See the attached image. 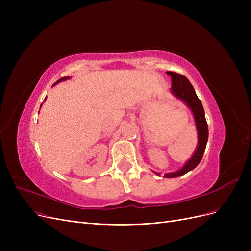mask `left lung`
<instances>
[{"label": "left lung", "instance_id": "obj_1", "mask_svg": "<svg viewBox=\"0 0 251 251\" xmlns=\"http://www.w3.org/2000/svg\"><path fill=\"white\" fill-rule=\"evenodd\" d=\"M170 76L172 77V92L174 95H176L181 100H183L189 108H191L195 121H196V126L197 130H198V148H197L194 156L189 159V160L185 163V165L179 170L178 172L170 173V174H164L165 178H176L182 175L186 174L187 172L194 170L197 165H198L201 161L203 157L205 148H206V143L208 140V126L206 123V119H205V114L204 109L201 100L197 96L195 89L192 86V83L189 80L177 72H172L168 71ZM158 176L160 174L156 173Z\"/></svg>", "mask_w": 251, "mask_h": 251}]
</instances>
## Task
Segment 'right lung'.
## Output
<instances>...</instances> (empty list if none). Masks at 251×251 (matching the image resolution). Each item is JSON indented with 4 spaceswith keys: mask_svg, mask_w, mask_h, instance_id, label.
I'll return each instance as SVG.
<instances>
[{
    "mask_svg": "<svg viewBox=\"0 0 251 251\" xmlns=\"http://www.w3.org/2000/svg\"><path fill=\"white\" fill-rule=\"evenodd\" d=\"M68 78H69V77H68V76H66V77H62V78H60V79H58L55 83H53V86H54V85H56V83L57 82H59V81H62V80H66V79H68Z\"/></svg>",
    "mask_w": 251,
    "mask_h": 251,
    "instance_id": "obj_1",
    "label": "right lung"
}]
</instances>
